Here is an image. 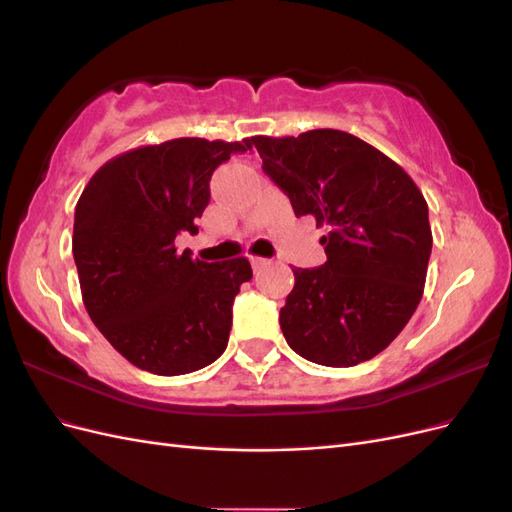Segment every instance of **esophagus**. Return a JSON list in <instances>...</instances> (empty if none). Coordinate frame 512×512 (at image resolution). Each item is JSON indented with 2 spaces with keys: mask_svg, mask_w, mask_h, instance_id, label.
I'll return each mask as SVG.
<instances>
[{
  "mask_svg": "<svg viewBox=\"0 0 512 512\" xmlns=\"http://www.w3.org/2000/svg\"><path fill=\"white\" fill-rule=\"evenodd\" d=\"M250 262H252L254 271H258V269H262L265 265H269V260H267V258H260V256H252V258H250Z\"/></svg>",
  "mask_w": 512,
  "mask_h": 512,
  "instance_id": "obj_1",
  "label": "esophagus"
}]
</instances>
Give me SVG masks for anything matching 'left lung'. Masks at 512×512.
I'll list each match as a JSON object with an SVG mask.
<instances>
[{"label": "left lung", "mask_w": 512, "mask_h": 512, "mask_svg": "<svg viewBox=\"0 0 512 512\" xmlns=\"http://www.w3.org/2000/svg\"><path fill=\"white\" fill-rule=\"evenodd\" d=\"M294 215H314L327 262L292 269L280 309L288 346L327 367L374 359L421 303L431 254L427 203L404 168L342 130L252 136Z\"/></svg>", "instance_id": "1"}]
</instances>
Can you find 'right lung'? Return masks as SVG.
<instances>
[{
  "label": "right lung",
  "instance_id": "right-lung-1",
  "mask_svg": "<svg viewBox=\"0 0 512 512\" xmlns=\"http://www.w3.org/2000/svg\"><path fill=\"white\" fill-rule=\"evenodd\" d=\"M247 147L207 138L138 147L108 160L76 203L72 254L87 314L138 369L181 376L226 350L250 260L205 262L177 254L175 239L196 235L213 170Z\"/></svg>",
  "mask_w": 512,
  "mask_h": 512
}]
</instances>
